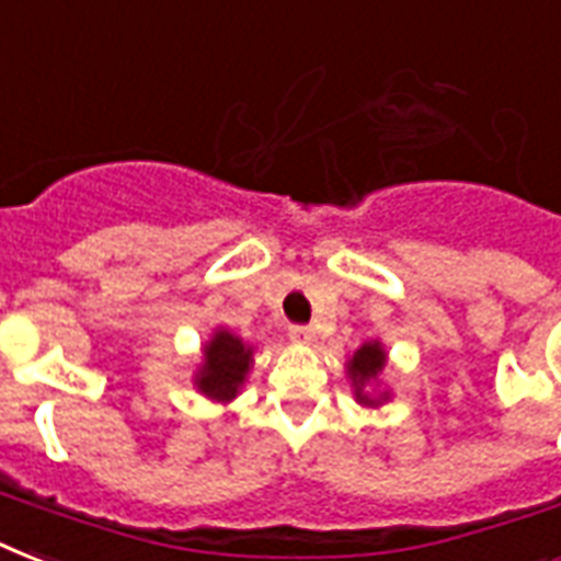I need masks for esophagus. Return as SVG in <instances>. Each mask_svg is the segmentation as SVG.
Returning <instances> with one entry per match:
<instances>
[{
  "label": "esophagus",
  "instance_id": "1",
  "mask_svg": "<svg viewBox=\"0 0 561 561\" xmlns=\"http://www.w3.org/2000/svg\"><path fill=\"white\" fill-rule=\"evenodd\" d=\"M290 341L297 343V346H311V343H314V332L306 329V325H294V329H290Z\"/></svg>",
  "mask_w": 561,
  "mask_h": 561
}]
</instances>
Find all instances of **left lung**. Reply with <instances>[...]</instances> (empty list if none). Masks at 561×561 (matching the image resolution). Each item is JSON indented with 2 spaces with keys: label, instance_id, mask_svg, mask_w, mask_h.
<instances>
[{
  "label": "left lung",
  "instance_id": "obj_1",
  "mask_svg": "<svg viewBox=\"0 0 561 561\" xmlns=\"http://www.w3.org/2000/svg\"><path fill=\"white\" fill-rule=\"evenodd\" d=\"M383 367H387V350L381 341L360 343L346 360V378L352 381V392L360 408H381L390 401V387L381 383Z\"/></svg>",
  "mask_w": 561,
  "mask_h": 561
}]
</instances>
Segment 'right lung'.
Masks as SVG:
<instances>
[{"instance_id": "1", "label": "right lung", "mask_w": 561, "mask_h": 561, "mask_svg": "<svg viewBox=\"0 0 561 561\" xmlns=\"http://www.w3.org/2000/svg\"><path fill=\"white\" fill-rule=\"evenodd\" d=\"M255 346L244 343L236 332H229L218 325L209 334V341L203 343L201 364L194 369V390L206 399L229 404L238 392L244 390L247 375L253 369Z\"/></svg>"}]
</instances>
